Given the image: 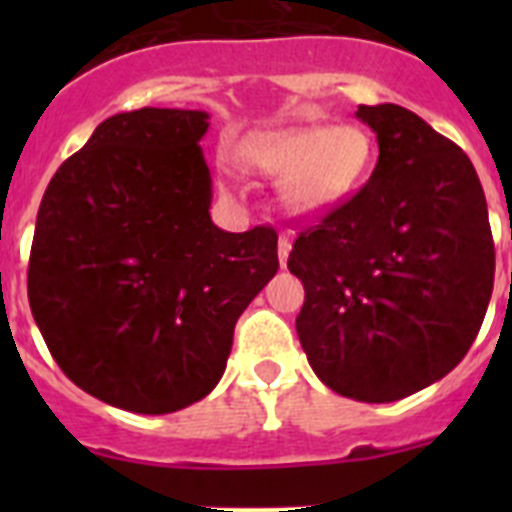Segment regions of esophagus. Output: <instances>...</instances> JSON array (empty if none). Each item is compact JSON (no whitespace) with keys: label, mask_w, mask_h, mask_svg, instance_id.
Returning <instances> with one entry per match:
<instances>
[{"label":"esophagus","mask_w":512,"mask_h":512,"mask_svg":"<svg viewBox=\"0 0 512 512\" xmlns=\"http://www.w3.org/2000/svg\"><path fill=\"white\" fill-rule=\"evenodd\" d=\"M277 251H279V264L287 266V256H289V251H292V235H289V233L279 235Z\"/></svg>","instance_id":"1"}]
</instances>
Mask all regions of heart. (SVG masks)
<instances>
[{"mask_svg": "<svg viewBox=\"0 0 512 512\" xmlns=\"http://www.w3.org/2000/svg\"><path fill=\"white\" fill-rule=\"evenodd\" d=\"M372 161L374 140L359 125L253 135L238 151L246 174L282 182L279 197L295 217H320L341 207L364 184Z\"/></svg>", "mask_w": 512, "mask_h": 512, "instance_id": "obj_1", "label": "heart"}]
</instances>
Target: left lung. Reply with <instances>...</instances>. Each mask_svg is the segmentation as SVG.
Wrapping results in <instances>:
<instances>
[{
    "label": "left lung",
    "mask_w": 512,
    "mask_h": 512,
    "mask_svg": "<svg viewBox=\"0 0 512 512\" xmlns=\"http://www.w3.org/2000/svg\"><path fill=\"white\" fill-rule=\"evenodd\" d=\"M377 135L369 182L300 233L297 336L312 372L359 402H395L467 356L495 279L487 202L472 161L415 112L359 104Z\"/></svg>",
    "instance_id": "8db88e82"
}]
</instances>
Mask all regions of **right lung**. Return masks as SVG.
Segmentation results:
<instances>
[{
	"label": "right lung",
	"mask_w": 512,
	"mask_h": 512,
	"mask_svg": "<svg viewBox=\"0 0 512 512\" xmlns=\"http://www.w3.org/2000/svg\"><path fill=\"white\" fill-rule=\"evenodd\" d=\"M202 110L120 112L45 189L27 297L63 374L166 415L215 390L241 312L277 274V233L220 230Z\"/></svg>",
	"instance_id": "1"
}]
</instances>
